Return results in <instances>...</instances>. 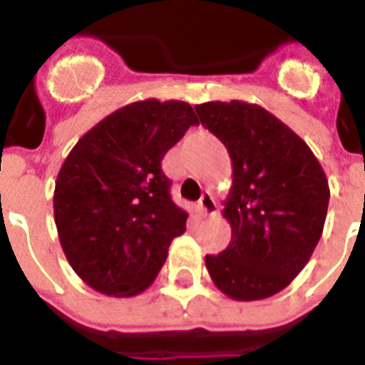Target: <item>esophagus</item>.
<instances>
[{"instance_id": "34e87169", "label": "esophagus", "mask_w": 365, "mask_h": 365, "mask_svg": "<svg viewBox=\"0 0 365 365\" xmlns=\"http://www.w3.org/2000/svg\"><path fill=\"white\" fill-rule=\"evenodd\" d=\"M197 207L199 213L203 215V217H213V215H217V203H215L213 195H211L209 191H205V193L201 195Z\"/></svg>"}]
</instances>
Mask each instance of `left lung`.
Returning <instances> with one entry per match:
<instances>
[{"mask_svg": "<svg viewBox=\"0 0 365 365\" xmlns=\"http://www.w3.org/2000/svg\"><path fill=\"white\" fill-rule=\"evenodd\" d=\"M195 111L232 164L222 203L232 237L221 254L205 256L207 272L235 301L268 299L297 277L319 245L329 180L305 140L260 105L207 101Z\"/></svg>", "mask_w": 365, "mask_h": 365, "instance_id": "1", "label": "left lung"}]
</instances>
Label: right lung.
<instances>
[{"label": "right lung", "mask_w": 365, "mask_h": 365, "mask_svg": "<svg viewBox=\"0 0 365 365\" xmlns=\"http://www.w3.org/2000/svg\"><path fill=\"white\" fill-rule=\"evenodd\" d=\"M199 125L185 101L120 107L76 143L54 187V222L68 264L91 289L135 297L164 266L187 213L170 197L166 152Z\"/></svg>", "instance_id": "add662e5"}]
</instances>
